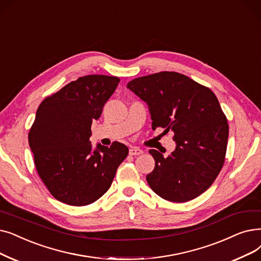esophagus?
I'll use <instances>...</instances> for the list:
<instances>
[{"label": "esophagus", "mask_w": 261, "mask_h": 261, "mask_svg": "<svg viewBox=\"0 0 261 261\" xmlns=\"http://www.w3.org/2000/svg\"><path fill=\"white\" fill-rule=\"evenodd\" d=\"M143 153V150L140 148H137V147H132V148L129 150L130 155H140Z\"/></svg>", "instance_id": "34e87169"}]
</instances>
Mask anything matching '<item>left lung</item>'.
I'll use <instances>...</instances> for the list:
<instances>
[{
  "label": "left lung",
  "mask_w": 261,
  "mask_h": 261,
  "mask_svg": "<svg viewBox=\"0 0 261 261\" xmlns=\"http://www.w3.org/2000/svg\"><path fill=\"white\" fill-rule=\"evenodd\" d=\"M127 87L148 106L152 130L174 132L171 155L149 150L155 162L146 176L149 187L174 202L199 196L221 172L227 147L228 123L218 98L208 87L174 71L137 77Z\"/></svg>",
  "instance_id": "left-lung-1"
}]
</instances>
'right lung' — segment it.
<instances>
[{
	"instance_id": "right-lung-1",
	"label": "right lung",
	"mask_w": 261,
	"mask_h": 261,
	"mask_svg": "<svg viewBox=\"0 0 261 261\" xmlns=\"http://www.w3.org/2000/svg\"><path fill=\"white\" fill-rule=\"evenodd\" d=\"M117 76L79 77L40 103L29 133V144L39 177L50 193L70 206H86L110 189L126 145L93 148L90 127L115 92Z\"/></svg>"
}]
</instances>
